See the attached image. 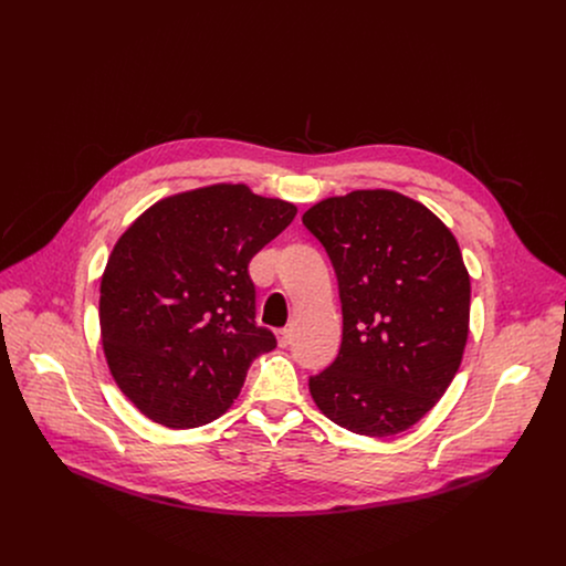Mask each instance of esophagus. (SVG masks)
<instances>
[{"mask_svg": "<svg viewBox=\"0 0 566 566\" xmlns=\"http://www.w3.org/2000/svg\"><path fill=\"white\" fill-rule=\"evenodd\" d=\"M277 340H280V345H282V347H286V345L291 343V331H289V328L277 331Z\"/></svg>", "mask_w": 566, "mask_h": 566, "instance_id": "obj_1", "label": "esophagus"}]
</instances>
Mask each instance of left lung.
Listing matches in <instances>:
<instances>
[{
	"instance_id": "1",
	"label": "left lung",
	"mask_w": 566,
	"mask_h": 566,
	"mask_svg": "<svg viewBox=\"0 0 566 566\" xmlns=\"http://www.w3.org/2000/svg\"><path fill=\"white\" fill-rule=\"evenodd\" d=\"M302 223L339 282L343 339L308 387L343 429L387 438L444 396L468 339L470 277L459 244L429 208L394 190H354Z\"/></svg>"
}]
</instances>
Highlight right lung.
Instances as JSON below:
<instances>
[{"mask_svg": "<svg viewBox=\"0 0 566 566\" xmlns=\"http://www.w3.org/2000/svg\"><path fill=\"white\" fill-rule=\"evenodd\" d=\"M297 208L217 184L157 201L115 242L101 280V333L122 394L153 422L223 416L275 337L255 324L251 258Z\"/></svg>", "mask_w": 566, "mask_h": 566, "instance_id": "right-lung-1", "label": "right lung"}]
</instances>
